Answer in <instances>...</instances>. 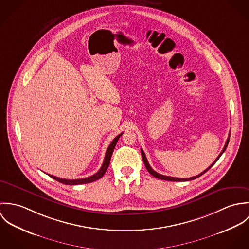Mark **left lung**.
I'll return each instance as SVG.
<instances>
[{
  "label": "left lung",
  "mask_w": 249,
  "mask_h": 249,
  "mask_svg": "<svg viewBox=\"0 0 249 249\" xmlns=\"http://www.w3.org/2000/svg\"><path fill=\"white\" fill-rule=\"evenodd\" d=\"M230 133L231 132H229V135H228V138H227V140H226V142H225V144H224V147H223V149L221 150V152L219 153V155L216 157V159L214 160V162H213V164L209 167V168H207L204 172H202L201 174H199L198 176H196V177H193V178H172V177H167V176H162V175H159L158 173H156L155 171H153L152 169H151V167L149 166V164H148V162H147V159H146V157H145V154H144V152H143V150H142V148H141V154H142V161H143V164H144V166H145V168H146V170L148 171V173L151 175V176H153L154 178H158V179H163V180H167V181H190V180H194V179H196V178H199V177H201L202 175H204L208 170H210L212 167L213 166V164L218 160V158L222 155V153L225 151V149H226V147H227V145H228V142H229V139H230Z\"/></svg>",
  "instance_id": "8db88e82"
}]
</instances>
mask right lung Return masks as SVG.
I'll return each instance as SVG.
<instances>
[{
    "label": "right lung",
    "mask_w": 249,
    "mask_h": 249,
    "mask_svg": "<svg viewBox=\"0 0 249 249\" xmlns=\"http://www.w3.org/2000/svg\"><path fill=\"white\" fill-rule=\"evenodd\" d=\"M122 135H123V133L119 134L117 137L114 138V140L109 144V146H108V148H107V152H106V157H105V161H104V163H103V166H102V168L100 169V171H99L97 174H95V175H93V176H91V177H89V178H81V179H64V178H56V177L50 176V175H49V176H50L51 178L55 179L56 181H58V182H60V183H63V184H66V185H79V184H85V183L94 182V181H96V180L103 178L104 175H105L106 172H107V168H108L109 164H110V159H111L112 153H113V151H114V148H115V146H116V143L118 142L120 136H122Z\"/></svg>",
    "instance_id": "add662e5"
}]
</instances>
